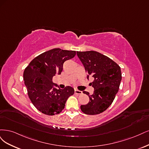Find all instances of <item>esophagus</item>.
<instances>
[{"label":"esophagus","mask_w":149,"mask_h":149,"mask_svg":"<svg viewBox=\"0 0 149 149\" xmlns=\"http://www.w3.org/2000/svg\"><path fill=\"white\" fill-rule=\"evenodd\" d=\"M74 93H75V94H77V95H81V94H82V92H81V91L78 90L77 89H75L74 90Z\"/></svg>","instance_id":"34e87169"}]
</instances>
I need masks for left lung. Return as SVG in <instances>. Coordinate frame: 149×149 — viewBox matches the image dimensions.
<instances>
[{
	"label": "left lung",
	"instance_id": "8db88e82",
	"mask_svg": "<svg viewBox=\"0 0 149 149\" xmlns=\"http://www.w3.org/2000/svg\"><path fill=\"white\" fill-rule=\"evenodd\" d=\"M77 54L88 74L87 79L89 75L94 78L90 83L94 92L90 95L84 91L90 101L87 104L81 105L80 109L88 115L102 113L112 104L118 92L122 79L121 68L112 59L97 51H77Z\"/></svg>",
	"mask_w": 149,
	"mask_h": 149
}]
</instances>
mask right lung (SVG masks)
<instances>
[{"label":"right lung","mask_w":149,"mask_h":149,"mask_svg":"<svg viewBox=\"0 0 149 149\" xmlns=\"http://www.w3.org/2000/svg\"><path fill=\"white\" fill-rule=\"evenodd\" d=\"M76 51L54 48L33 59L23 72L28 95L35 108L42 113L53 116L62 112L67 100L74 93L70 86L56 89L52 77L60 75L64 62L75 56Z\"/></svg>","instance_id":"1"}]
</instances>
